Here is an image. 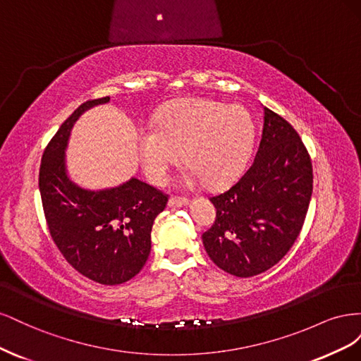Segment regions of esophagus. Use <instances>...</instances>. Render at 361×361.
Here are the masks:
<instances>
[{
	"label": "esophagus",
	"instance_id": "esophagus-1",
	"mask_svg": "<svg viewBox=\"0 0 361 361\" xmlns=\"http://www.w3.org/2000/svg\"><path fill=\"white\" fill-rule=\"evenodd\" d=\"M190 200L185 199V197H170L169 200V206L170 207H183V206H188Z\"/></svg>",
	"mask_w": 361,
	"mask_h": 361
}]
</instances>
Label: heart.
I'll list each match as a JSON object with an SVG mask.
<instances>
[{
	"label": "heart",
	"instance_id": "b5f03b06",
	"mask_svg": "<svg viewBox=\"0 0 361 361\" xmlns=\"http://www.w3.org/2000/svg\"><path fill=\"white\" fill-rule=\"evenodd\" d=\"M255 141V122L241 105L188 97L173 102L157 117V125L137 129L143 169L161 183L180 158L188 164L183 182L203 179L209 187L235 179L244 169Z\"/></svg>",
	"mask_w": 361,
	"mask_h": 361
}]
</instances>
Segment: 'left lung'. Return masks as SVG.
<instances>
[{"mask_svg":"<svg viewBox=\"0 0 361 361\" xmlns=\"http://www.w3.org/2000/svg\"><path fill=\"white\" fill-rule=\"evenodd\" d=\"M312 191V161L298 133L264 106L253 164L232 188L211 197L216 218L202 235L207 256L236 277L274 267L297 241Z\"/></svg>","mask_w":361,"mask_h":361,"instance_id":"obj_1","label":"left lung"}]
</instances>
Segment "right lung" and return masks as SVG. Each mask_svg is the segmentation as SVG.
<instances>
[{"instance_id":"1","label":"right lung","mask_w":361,"mask_h":361,"mask_svg":"<svg viewBox=\"0 0 361 361\" xmlns=\"http://www.w3.org/2000/svg\"><path fill=\"white\" fill-rule=\"evenodd\" d=\"M106 102L108 96L84 102L60 126L43 152L39 190L51 236L64 259L87 279L113 286L145 267L152 226L169 199L137 178L104 190H87L71 179V130L87 110Z\"/></svg>"}]
</instances>
